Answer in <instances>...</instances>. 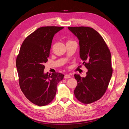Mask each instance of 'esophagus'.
Masks as SVG:
<instances>
[{
    "instance_id": "34e87169",
    "label": "esophagus",
    "mask_w": 129,
    "mask_h": 129,
    "mask_svg": "<svg viewBox=\"0 0 129 129\" xmlns=\"http://www.w3.org/2000/svg\"><path fill=\"white\" fill-rule=\"evenodd\" d=\"M64 79H69V78H71V75L69 74H66L64 76Z\"/></svg>"
}]
</instances>
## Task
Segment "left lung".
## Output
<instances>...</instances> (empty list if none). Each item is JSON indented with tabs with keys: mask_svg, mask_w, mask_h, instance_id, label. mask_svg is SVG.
<instances>
[{
	"mask_svg": "<svg viewBox=\"0 0 129 129\" xmlns=\"http://www.w3.org/2000/svg\"><path fill=\"white\" fill-rule=\"evenodd\" d=\"M79 40L80 56L88 70L87 76L75 74L77 85L74 95L80 102L90 104L106 91L112 74L111 53L101 35L91 27H68Z\"/></svg>",
	"mask_w": 129,
	"mask_h": 129,
	"instance_id": "8db88e82",
	"label": "left lung"
}]
</instances>
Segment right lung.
<instances>
[{
  "label": "right lung",
  "mask_w": 129,
  "mask_h": 129,
  "mask_svg": "<svg viewBox=\"0 0 129 129\" xmlns=\"http://www.w3.org/2000/svg\"><path fill=\"white\" fill-rule=\"evenodd\" d=\"M63 27L45 26L26 37L17 57L19 83L26 98L38 106L50 103L55 96L57 84L63 79L59 73H44L53 37Z\"/></svg>",
  "instance_id": "add662e5"
}]
</instances>
